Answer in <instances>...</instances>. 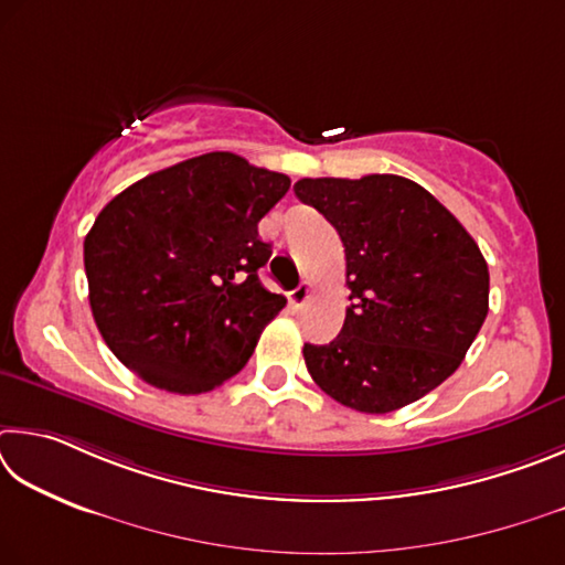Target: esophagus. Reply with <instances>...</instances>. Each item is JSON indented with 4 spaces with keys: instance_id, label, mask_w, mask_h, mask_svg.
Instances as JSON below:
<instances>
[{
    "instance_id": "1",
    "label": "esophagus",
    "mask_w": 565,
    "mask_h": 565,
    "mask_svg": "<svg viewBox=\"0 0 565 565\" xmlns=\"http://www.w3.org/2000/svg\"><path fill=\"white\" fill-rule=\"evenodd\" d=\"M310 295H312V285L310 282H300L298 288L290 292V302L295 305V308H302V305L308 302Z\"/></svg>"
}]
</instances>
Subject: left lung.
I'll return each instance as SVG.
<instances>
[{"label": "left lung", "instance_id": "8db88e82", "mask_svg": "<svg viewBox=\"0 0 565 565\" xmlns=\"http://www.w3.org/2000/svg\"><path fill=\"white\" fill-rule=\"evenodd\" d=\"M295 195L338 231L352 305L305 364L332 399L387 414L451 377L489 312L479 245L427 188L392 173L302 178Z\"/></svg>", "mask_w": 565, "mask_h": 565}]
</instances>
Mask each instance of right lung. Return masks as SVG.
Listing matches in <instances>:
<instances>
[{
	"mask_svg": "<svg viewBox=\"0 0 565 565\" xmlns=\"http://www.w3.org/2000/svg\"><path fill=\"white\" fill-rule=\"evenodd\" d=\"M290 178L213 151L128 185L84 241L88 302L118 360L173 394L221 387L250 360L282 295L257 280V223Z\"/></svg>",
	"mask_w": 565,
	"mask_h": 565,
	"instance_id": "add662e5",
	"label": "right lung"
}]
</instances>
